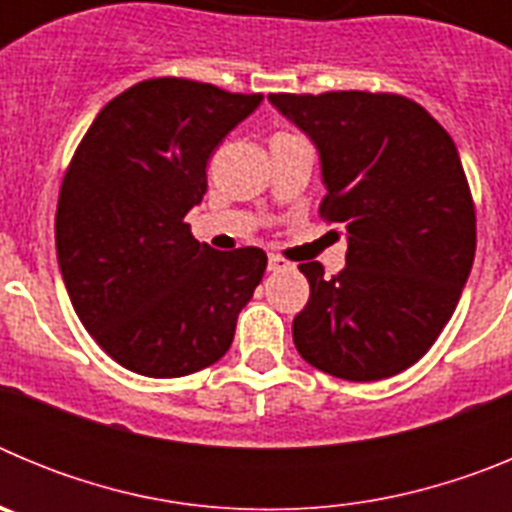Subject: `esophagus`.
<instances>
[{
  "instance_id": "esophagus-1",
  "label": "esophagus",
  "mask_w": 512,
  "mask_h": 512,
  "mask_svg": "<svg viewBox=\"0 0 512 512\" xmlns=\"http://www.w3.org/2000/svg\"><path fill=\"white\" fill-rule=\"evenodd\" d=\"M287 266V261L282 259V256H277V253H269V271H279Z\"/></svg>"
}]
</instances>
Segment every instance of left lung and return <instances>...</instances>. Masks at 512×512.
I'll return each mask as SVG.
<instances>
[{"label":"left lung","mask_w":512,"mask_h":512,"mask_svg":"<svg viewBox=\"0 0 512 512\" xmlns=\"http://www.w3.org/2000/svg\"><path fill=\"white\" fill-rule=\"evenodd\" d=\"M318 146L320 217L346 228V266L300 264L310 300L292 338L330 377L377 382L413 366L441 336L472 271L477 215L451 135L392 92L269 94Z\"/></svg>","instance_id":"left-lung-1"}]
</instances>
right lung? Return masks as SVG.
I'll return each mask as SVG.
<instances>
[{
	"label": "right lung",
	"mask_w": 512,
	"mask_h": 512,
	"mask_svg": "<svg viewBox=\"0 0 512 512\" xmlns=\"http://www.w3.org/2000/svg\"><path fill=\"white\" fill-rule=\"evenodd\" d=\"M261 99L184 76L138 81L104 104L66 166L58 266L84 328L130 372L187 377L233 343L266 253L215 251L184 217L205 197L212 151Z\"/></svg>",
	"instance_id": "obj_1"
}]
</instances>
